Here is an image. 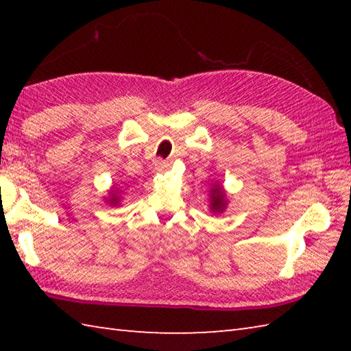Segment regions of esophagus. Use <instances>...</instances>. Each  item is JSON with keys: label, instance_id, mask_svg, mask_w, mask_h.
<instances>
[{"label": "esophagus", "instance_id": "esophagus-1", "mask_svg": "<svg viewBox=\"0 0 351 351\" xmlns=\"http://www.w3.org/2000/svg\"><path fill=\"white\" fill-rule=\"evenodd\" d=\"M155 167H156V170H166L167 167H169V161H166V160H156L155 161Z\"/></svg>", "mask_w": 351, "mask_h": 351}]
</instances>
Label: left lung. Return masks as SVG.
<instances>
[{
	"label": "left lung",
	"instance_id": "left-lung-1",
	"mask_svg": "<svg viewBox=\"0 0 351 351\" xmlns=\"http://www.w3.org/2000/svg\"><path fill=\"white\" fill-rule=\"evenodd\" d=\"M211 199H213L211 200V210L217 211V213L225 210V206H226V204H225V195H223L221 187H219V185H214V187H213V190H211Z\"/></svg>",
	"mask_w": 351,
	"mask_h": 351
}]
</instances>
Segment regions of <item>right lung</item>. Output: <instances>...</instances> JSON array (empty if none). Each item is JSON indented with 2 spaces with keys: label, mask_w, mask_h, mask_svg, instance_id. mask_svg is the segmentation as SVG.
Segmentation results:
<instances>
[{
  "label": "right lung",
  "mask_w": 351,
  "mask_h": 351,
  "mask_svg": "<svg viewBox=\"0 0 351 351\" xmlns=\"http://www.w3.org/2000/svg\"><path fill=\"white\" fill-rule=\"evenodd\" d=\"M110 204L111 205H113V204H117V197L113 195V196H111V199H110Z\"/></svg>",
  "instance_id": "obj_1"
}]
</instances>
